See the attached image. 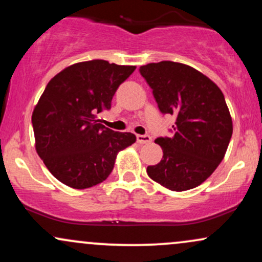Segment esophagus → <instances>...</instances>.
Masks as SVG:
<instances>
[{
	"instance_id": "34e87169",
	"label": "esophagus",
	"mask_w": 262,
	"mask_h": 262,
	"mask_svg": "<svg viewBox=\"0 0 262 262\" xmlns=\"http://www.w3.org/2000/svg\"><path fill=\"white\" fill-rule=\"evenodd\" d=\"M137 141L139 144H148V143H150V141H151V137H150V135H148V134H145V135H137Z\"/></svg>"
}]
</instances>
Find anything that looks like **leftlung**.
Wrapping results in <instances>:
<instances>
[{
  "mask_svg": "<svg viewBox=\"0 0 262 262\" xmlns=\"http://www.w3.org/2000/svg\"><path fill=\"white\" fill-rule=\"evenodd\" d=\"M162 114L176 117L173 135L155 140L161 161L148 166L149 177L171 191L197 187L223 160L233 122L221 89L191 66L160 61L140 66Z\"/></svg>",
  "mask_w": 262,
  "mask_h": 262,
  "instance_id": "left-lung-1",
  "label": "left lung"
}]
</instances>
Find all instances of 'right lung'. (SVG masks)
Returning <instances> with one entry per match:
<instances>
[{"label":"right lung","mask_w":262,"mask_h":262,"mask_svg":"<svg viewBox=\"0 0 262 262\" xmlns=\"http://www.w3.org/2000/svg\"><path fill=\"white\" fill-rule=\"evenodd\" d=\"M135 66L106 60L77 62L64 69L45 87L32 114L35 149L48 170L69 187L98 185L112 172L117 154L135 143L98 123Z\"/></svg>","instance_id":"add662e5"}]
</instances>
